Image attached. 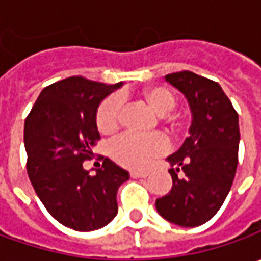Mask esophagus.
Wrapping results in <instances>:
<instances>
[{"label": "esophagus", "instance_id": "1", "mask_svg": "<svg viewBox=\"0 0 261 261\" xmlns=\"http://www.w3.org/2000/svg\"><path fill=\"white\" fill-rule=\"evenodd\" d=\"M148 173L146 171H130V177L132 178H145Z\"/></svg>", "mask_w": 261, "mask_h": 261}]
</instances>
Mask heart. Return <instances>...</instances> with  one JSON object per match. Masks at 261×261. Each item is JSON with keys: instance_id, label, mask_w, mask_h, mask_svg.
Listing matches in <instances>:
<instances>
[{"instance_id": "1", "label": "heart", "mask_w": 261, "mask_h": 261, "mask_svg": "<svg viewBox=\"0 0 261 261\" xmlns=\"http://www.w3.org/2000/svg\"><path fill=\"white\" fill-rule=\"evenodd\" d=\"M144 98L158 115L170 113L175 106V98L170 90L164 87H151L144 91ZM123 110V97L113 94L107 97L97 109L95 123L103 135H110L119 127ZM170 148L168 139L161 134L136 135L132 132L123 134L110 145V152L116 163L126 168L142 170L149 166L158 156L164 155Z\"/></svg>"}]
</instances>
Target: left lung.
Instances as JSON below:
<instances>
[{"label": "left lung", "instance_id": "left-lung-1", "mask_svg": "<svg viewBox=\"0 0 261 261\" xmlns=\"http://www.w3.org/2000/svg\"><path fill=\"white\" fill-rule=\"evenodd\" d=\"M181 91L192 113L189 136L167 158L173 187L155 200L156 212L180 226L207 222L231 190L238 164V115L221 86L205 76L181 71L166 75ZM183 171L185 177L176 173Z\"/></svg>", "mask_w": 261, "mask_h": 261}]
</instances>
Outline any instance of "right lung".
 Masks as SVG:
<instances>
[{"label":"right lung","instance_id":"add662e5","mask_svg":"<svg viewBox=\"0 0 261 261\" xmlns=\"http://www.w3.org/2000/svg\"><path fill=\"white\" fill-rule=\"evenodd\" d=\"M122 86L66 78L43 88L25 119L30 181L47 212L71 229H100L117 215V189L129 173L109 158L95 174L83 163L93 155L100 139L98 106Z\"/></svg>","mask_w":261,"mask_h":261}]
</instances>
